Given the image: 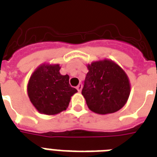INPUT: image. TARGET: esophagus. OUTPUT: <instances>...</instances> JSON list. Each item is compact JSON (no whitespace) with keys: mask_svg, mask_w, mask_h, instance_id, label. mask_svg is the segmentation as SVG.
I'll list each match as a JSON object with an SVG mask.
<instances>
[{"mask_svg":"<svg viewBox=\"0 0 157 157\" xmlns=\"http://www.w3.org/2000/svg\"><path fill=\"white\" fill-rule=\"evenodd\" d=\"M82 88H83V85H82V83H79L77 87H76V89L78 90V92H81V90H82Z\"/></svg>","mask_w":157,"mask_h":157,"instance_id":"esophagus-1","label":"esophagus"}]
</instances>
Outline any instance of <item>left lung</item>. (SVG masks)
Here are the masks:
<instances>
[{"instance_id":"1","label":"left lung","mask_w":157,"mask_h":157,"mask_svg":"<svg viewBox=\"0 0 157 157\" xmlns=\"http://www.w3.org/2000/svg\"><path fill=\"white\" fill-rule=\"evenodd\" d=\"M82 94L90 110L108 115L120 110L129 99L130 83L124 70L113 60L105 58L86 65Z\"/></svg>"}]
</instances>
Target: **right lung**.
<instances>
[{"label":"right lung","instance_id":"add662e5","mask_svg":"<svg viewBox=\"0 0 157 157\" xmlns=\"http://www.w3.org/2000/svg\"><path fill=\"white\" fill-rule=\"evenodd\" d=\"M58 63H44L34 70L27 83V94L37 111L58 115L68 107L77 90L69 84V76L60 74Z\"/></svg>","mask_w":157,"mask_h":157}]
</instances>
